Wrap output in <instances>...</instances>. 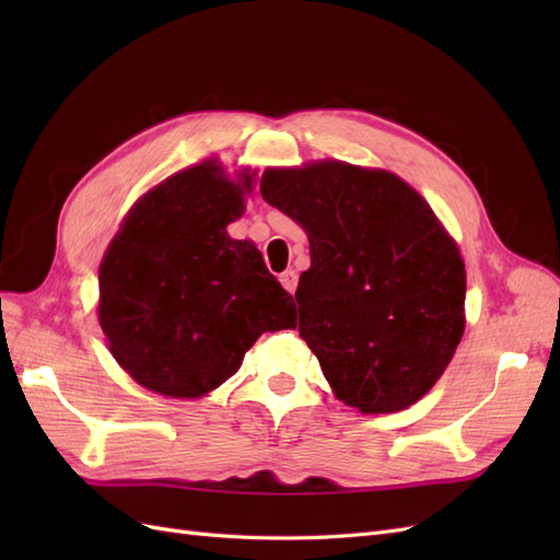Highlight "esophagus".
Instances as JSON below:
<instances>
[{"mask_svg": "<svg viewBox=\"0 0 560 560\" xmlns=\"http://www.w3.org/2000/svg\"><path fill=\"white\" fill-rule=\"evenodd\" d=\"M280 282H282V287L290 294H294V290H296V282H299V276H296V270H284V273L280 276Z\"/></svg>", "mask_w": 560, "mask_h": 560, "instance_id": "1", "label": "esophagus"}]
</instances>
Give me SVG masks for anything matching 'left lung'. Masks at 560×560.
<instances>
[{
    "label": "left lung",
    "mask_w": 560,
    "mask_h": 560,
    "mask_svg": "<svg viewBox=\"0 0 560 560\" xmlns=\"http://www.w3.org/2000/svg\"><path fill=\"white\" fill-rule=\"evenodd\" d=\"M268 206L308 233L299 334L334 395L395 413L442 378L465 331V264L416 189L343 161L268 167Z\"/></svg>",
    "instance_id": "8db88e82"
}]
</instances>
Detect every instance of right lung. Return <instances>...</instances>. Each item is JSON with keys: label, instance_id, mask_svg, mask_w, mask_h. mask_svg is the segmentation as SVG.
<instances>
[{"label": "right lung", "instance_id": "1", "mask_svg": "<svg viewBox=\"0 0 560 560\" xmlns=\"http://www.w3.org/2000/svg\"><path fill=\"white\" fill-rule=\"evenodd\" d=\"M252 175L206 161L135 202L100 264V327L114 360L151 393L196 399L241 369L264 331L296 327V306L261 252L229 238Z\"/></svg>", "mask_w": 560, "mask_h": 560}]
</instances>
